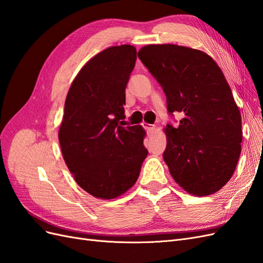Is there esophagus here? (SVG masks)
Returning <instances> with one entry per match:
<instances>
[{"label":"esophagus","instance_id":"obj_1","mask_svg":"<svg viewBox=\"0 0 263 263\" xmlns=\"http://www.w3.org/2000/svg\"><path fill=\"white\" fill-rule=\"evenodd\" d=\"M145 128H146V130L148 132L149 135L154 134V132H155V126L154 125H147V124H145Z\"/></svg>","mask_w":263,"mask_h":263}]
</instances>
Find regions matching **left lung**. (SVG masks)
<instances>
[{"label":"left lung","instance_id":"left-lung-1","mask_svg":"<svg viewBox=\"0 0 263 263\" xmlns=\"http://www.w3.org/2000/svg\"><path fill=\"white\" fill-rule=\"evenodd\" d=\"M138 57L165 93L169 113L164 162L178 184L195 196L216 193L233 177L241 153V114L222 71L206 52L190 47L147 45Z\"/></svg>","mask_w":263,"mask_h":263}]
</instances>
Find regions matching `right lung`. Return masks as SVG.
Listing matches in <instances>:
<instances>
[{
    "mask_svg": "<svg viewBox=\"0 0 263 263\" xmlns=\"http://www.w3.org/2000/svg\"><path fill=\"white\" fill-rule=\"evenodd\" d=\"M137 59L132 45L87 61L71 83L59 127L62 157L78 185L113 200L136 183L148 151L140 125L123 126L125 89Z\"/></svg>",
    "mask_w": 263,
    "mask_h": 263,
    "instance_id": "obj_1",
    "label": "right lung"
}]
</instances>
